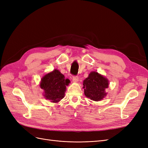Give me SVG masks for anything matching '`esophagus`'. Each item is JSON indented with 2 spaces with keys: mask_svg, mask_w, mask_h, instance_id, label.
Wrapping results in <instances>:
<instances>
[{
  "mask_svg": "<svg viewBox=\"0 0 148 148\" xmlns=\"http://www.w3.org/2000/svg\"><path fill=\"white\" fill-rule=\"evenodd\" d=\"M72 80L73 82L77 83L78 82V77H77V76H73V77H72Z\"/></svg>",
  "mask_w": 148,
  "mask_h": 148,
  "instance_id": "esophagus-1",
  "label": "esophagus"
}]
</instances>
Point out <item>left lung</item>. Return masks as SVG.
Masks as SVG:
<instances>
[{
    "mask_svg": "<svg viewBox=\"0 0 148 148\" xmlns=\"http://www.w3.org/2000/svg\"><path fill=\"white\" fill-rule=\"evenodd\" d=\"M108 87V79L96 71H92L83 81L84 95L95 101H101L106 97V89Z\"/></svg>",
    "mask_w": 148,
    "mask_h": 148,
    "instance_id": "left-lung-1",
    "label": "left lung"
}]
</instances>
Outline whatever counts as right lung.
Masks as SVG:
<instances>
[{
	"mask_svg": "<svg viewBox=\"0 0 148 148\" xmlns=\"http://www.w3.org/2000/svg\"><path fill=\"white\" fill-rule=\"evenodd\" d=\"M70 83L69 79L57 69L45 75L42 78L40 87L44 90L43 96L52 102L57 103L65 96L66 86Z\"/></svg>",
	"mask_w": 148,
	"mask_h": 148,
	"instance_id": "right-lung-1",
	"label": "right lung"
}]
</instances>
